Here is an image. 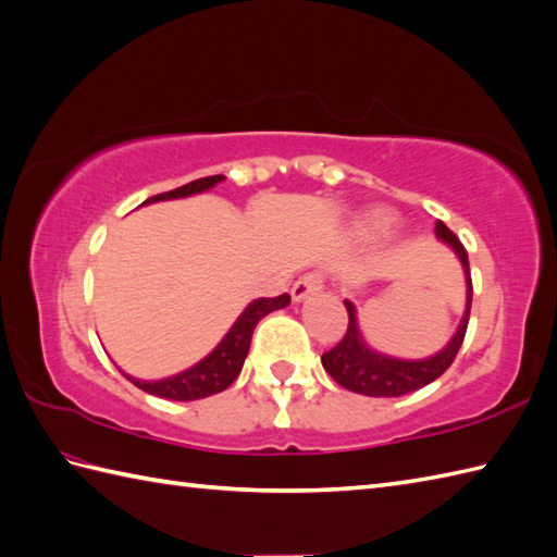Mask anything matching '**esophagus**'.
<instances>
[{
	"label": "esophagus",
	"instance_id": "obj_1",
	"mask_svg": "<svg viewBox=\"0 0 557 557\" xmlns=\"http://www.w3.org/2000/svg\"><path fill=\"white\" fill-rule=\"evenodd\" d=\"M323 287V275L321 272H306L297 282L292 285V299L294 301H304L309 294L321 292Z\"/></svg>",
	"mask_w": 557,
	"mask_h": 557
}]
</instances>
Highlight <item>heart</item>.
<instances>
[{
    "label": "heart",
    "mask_w": 557,
    "mask_h": 557,
    "mask_svg": "<svg viewBox=\"0 0 557 557\" xmlns=\"http://www.w3.org/2000/svg\"><path fill=\"white\" fill-rule=\"evenodd\" d=\"M363 227L369 230V232H373V234H377V232H385V230L389 227V218L385 215V212H371V215L366 218Z\"/></svg>",
    "instance_id": "heart-1"
}]
</instances>
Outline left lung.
I'll return each mask as SVG.
<instances>
[{"label":"left lung","instance_id":"left-lung-1","mask_svg":"<svg viewBox=\"0 0 557 557\" xmlns=\"http://www.w3.org/2000/svg\"><path fill=\"white\" fill-rule=\"evenodd\" d=\"M435 234L437 239L445 242L457 253L467 275V311H465V318H461L455 337L449 339L447 347L443 351H437L435 357L421 359V361L385 357V354H377L366 345L359 333L357 309H354L351 301H345L347 313H349L347 333L333 349L325 351L321 357L323 369L333 375L335 383H339L342 387H347L351 393H359V395H369V397H401L407 393H413V389L433 383L435 377H441L449 366H453L461 342H465V335H467L471 294H474V287H471L467 248L461 246L455 232L447 230L445 222L437 220Z\"/></svg>","mask_w":557,"mask_h":557}]
</instances>
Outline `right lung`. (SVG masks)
I'll return each instance as SVG.
<instances>
[{"mask_svg":"<svg viewBox=\"0 0 557 557\" xmlns=\"http://www.w3.org/2000/svg\"><path fill=\"white\" fill-rule=\"evenodd\" d=\"M224 176H203V180L188 182L174 191H164L148 198L146 203H158V200H172V198H186L200 191H208V188L222 182ZM144 203V206H146ZM289 304V294H280V297L272 299H256L244 309V313L236 318V323L230 327V333L222 337L220 345L212 349L203 361H198L191 369H186L182 373H176L172 377H162V381H136V377L126 375L136 387L144 389L148 395L164 397V399H176V401H191V399H203L210 395H218L222 389H227L236 375L242 373L244 359L248 354V347H251V335L258 325L260 318H265L268 313L285 309Z\"/></svg>","mask_w":557,"mask_h":557,"instance_id":"obj_1","label":"right lung"}]
</instances>
